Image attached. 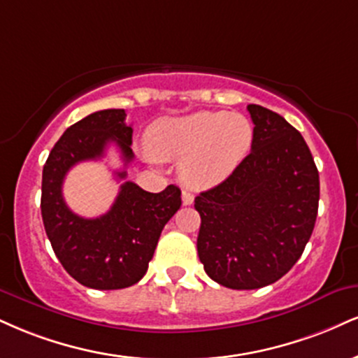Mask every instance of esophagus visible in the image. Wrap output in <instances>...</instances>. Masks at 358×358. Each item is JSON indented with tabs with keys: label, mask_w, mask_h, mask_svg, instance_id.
Returning a JSON list of instances; mask_svg holds the SVG:
<instances>
[{
	"label": "esophagus",
	"mask_w": 358,
	"mask_h": 358,
	"mask_svg": "<svg viewBox=\"0 0 358 358\" xmlns=\"http://www.w3.org/2000/svg\"><path fill=\"white\" fill-rule=\"evenodd\" d=\"M182 200H183V205H192L193 200H195V196H193L188 190H183L182 192Z\"/></svg>",
	"instance_id": "esophagus-1"
}]
</instances>
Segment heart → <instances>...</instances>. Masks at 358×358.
<instances>
[{
  "label": "heart",
  "mask_w": 358,
  "mask_h": 358,
  "mask_svg": "<svg viewBox=\"0 0 358 358\" xmlns=\"http://www.w3.org/2000/svg\"><path fill=\"white\" fill-rule=\"evenodd\" d=\"M253 141V127L243 115L227 111H195L157 120L145 136L146 148L158 160H182L185 183L208 188L223 182Z\"/></svg>",
  "instance_id": "obj_1"
}]
</instances>
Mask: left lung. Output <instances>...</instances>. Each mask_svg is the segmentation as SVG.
<instances>
[{"instance_id": "obj_1", "label": "left lung", "mask_w": 358, "mask_h": 358, "mask_svg": "<svg viewBox=\"0 0 358 358\" xmlns=\"http://www.w3.org/2000/svg\"><path fill=\"white\" fill-rule=\"evenodd\" d=\"M252 152L220 185L195 198L196 248L210 278L253 290L282 278L315 227L320 182L307 143L283 116L248 105Z\"/></svg>"}]
</instances>
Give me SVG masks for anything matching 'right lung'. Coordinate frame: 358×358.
<instances>
[{
  "label": "right lung",
  "instance_id": "obj_1",
  "mask_svg": "<svg viewBox=\"0 0 358 358\" xmlns=\"http://www.w3.org/2000/svg\"><path fill=\"white\" fill-rule=\"evenodd\" d=\"M124 116V110H101L71 124L43 166L41 217L55 255L76 282L96 290L140 282L163 227L182 206V192L175 185L150 193L133 182L120 187L113 206L98 218L80 217L64 203V176L76 163L101 158L108 143L118 146L124 165L133 160V130ZM116 176L123 180L127 171Z\"/></svg>",
  "mask_w": 358,
  "mask_h": 358
}]
</instances>
